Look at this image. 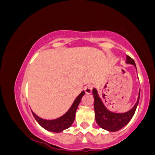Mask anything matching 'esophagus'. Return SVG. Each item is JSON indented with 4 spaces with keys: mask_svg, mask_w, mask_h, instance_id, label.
<instances>
[{
    "mask_svg": "<svg viewBox=\"0 0 155 155\" xmlns=\"http://www.w3.org/2000/svg\"><path fill=\"white\" fill-rule=\"evenodd\" d=\"M92 90V85H91V84L87 85V86L84 87V91L87 94L91 93Z\"/></svg>",
    "mask_w": 155,
    "mask_h": 155,
    "instance_id": "esophagus-1",
    "label": "esophagus"
}]
</instances>
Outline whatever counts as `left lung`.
I'll list each match as a JSON object with an SVG mask.
<instances>
[{"mask_svg": "<svg viewBox=\"0 0 155 155\" xmlns=\"http://www.w3.org/2000/svg\"><path fill=\"white\" fill-rule=\"evenodd\" d=\"M126 63L132 64L136 68V63L133 59L127 55ZM92 95L94 97V108H95V120L97 124L101 128L106 130L115 132V131L120 130L122 127H124L133 118L135 112H136L137 106L138 104V101L140 98V90L138 94V101L135 106L128 111L125 113H114V112L110 111L106 108L104 103L101 101V97H99L96 89L94 88L92 90Z\"/></svg>", "mask_w": 155, "mask_h": 155, "instance_id": "8db88e82", "label": "left lung"}]
</instances>
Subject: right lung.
<instances>
[{"instance_id": "right-lung-1", "label": "right lung", "mask_w": 155, "mask_h": 155, "mask_svg": "<svg viewBox=\"0 0 155 155\" xmlns=\"http://www.w3.org/2000/svg\"><path fill=\"white\" fill-rule=\"evenodd\" d=\"M84 94V91L81 92L79 96L76 97L74 102L73 103L72 106L69 108L68 111L63 116L60 117V118L56 119V120H44V119L40 118L36 114H35L33 111H32V113H33V115L35 117V120L44 129H46L47 130L51 131V132L60 133L71 126V124L74 121V119H75L76 109H77L78 106H79L81 97H83Z\"/></svg>"}]
</instances>
